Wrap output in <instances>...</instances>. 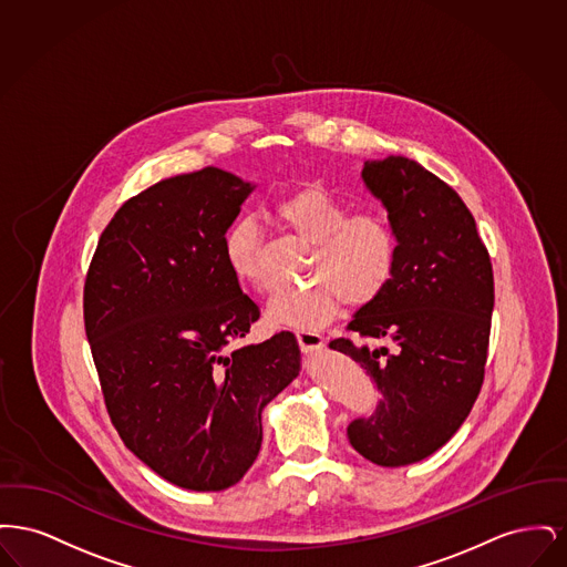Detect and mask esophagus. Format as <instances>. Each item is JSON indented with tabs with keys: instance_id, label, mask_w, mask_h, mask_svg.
Instances as JSON below:
<instances>
[{
	"instance_id": "esophagus-1",
	"label": "esophagus",
	"mask_w": 567,
	"mask_h": 567,
	"mask_svg": "<svg viewBox=\"0 0 567 567\" xmlns=\"http://www.w3.org/2000/svg\"><path fill=\"white\" fill-rule=\"evenodd\" d=\"M297 344L301 352L312 354V352L321 351L324 347L323 336L315 333V331H296Z\"/></svg>"
}]
</instances>
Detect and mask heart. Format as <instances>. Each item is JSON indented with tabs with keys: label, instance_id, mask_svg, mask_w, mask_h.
Masks as SVG:
<instances>
[{
	"label": "heart",
	"instance_id": "b5f03b06",
	"mask_svg": "<svg viewBox=\"0 0 567 567\" xmlns=\"http://www.w3.org/2000/svg\"><path fill=\"white\" fill-rule=\"evenodd\" d=\"M274 216L315 246L312 278L306 289L278 291L266 308L271 324L317 331L331 323L349 299L365 306L382 296L398 270L400 244L391 223L377 213H357L321 185H303L274 204ZM223 259L236 280L266 287L261 229L255 218H236L223 234Z\"/></svg>",
	"mask_w": 567,
	"mask_h": 567
}]
</instances>
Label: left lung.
<instances>
[{
	"mask_svg": "<svg viewBox=\"0 0 567 567\" xmlns=\"http://www.w3.org/2000/svg\"><path fill=\"white\" fill-rule=\"evenodd\" d=\"M365 189L398 236V270L349 329L393 342L329 349L354 359L380 391L377 410L349 425L352 449L382 467L410 465L442 449L467 419L485 378L493 270L463 199L421 163L400 155L365 162Z\"/></svg>",
	"mask_w": 567,
	"mask_h": 567,
	"instance_id": "obj_1",
	"label": "left lung"
}]
</instances>
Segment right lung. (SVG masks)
<instances>
[{
    "label": "right lung",
    "instance_id": "add662e5",
    "mask_svg": "<svg viewBox=\"0 0 567 567\" xmlns=\"http://www.w3.org/2000/svg\"><path fill=\"white\" fill-rule=\"evenodd\" d=\"M255 185L218 169L165 178L125 202L84 282V329L112 425L172 485L240 483L261 414L299 374L296 336L240 347L259 308L223 259Z\"/></svg>",
    "mask_w": 567,
    "mask_h": 567
}]
</instances>
